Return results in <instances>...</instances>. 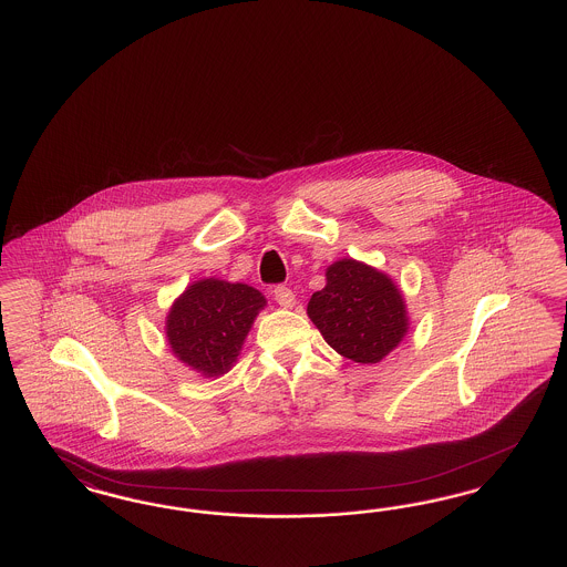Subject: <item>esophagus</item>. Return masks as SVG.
I'll use <instances>...</instances> for the list:
<instances>
[{
  "instance_id": "obj_1",
  "label": "esophagus",
  "mask_w": 567,
  "mask_h": 567,
  "mask_svg": "<svg viewBox=\"0 0 567 567\" xmlns=\"http://www.w3.org/2000/svg\"><path fill=\"white\" fill-rule=\"evenodd\" d=\"M274 299L282 306V308H291L293 303H296V293L289 289V287H285V285H278V287H274Z\"/></svg>"
}]
</instances>
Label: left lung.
I'll return each mask as SVG.
<instances>
[{"instance_id": "left-lung-1", "label": "left lung", "mask_w": 567, "mask_h": 567, "mask_svg": "<svg viewBox=\"0 0 567 567\" xmlns=\"http://www.w3.org/2000/svg\"><path fill=\"white\" fill-rule=\"evenodd\" d=\"M308 317L324 342L357 363H378L408 329L405 303L382 271L342 259L327 270V285L308 301Z\"/></svg>"}]
</instances>
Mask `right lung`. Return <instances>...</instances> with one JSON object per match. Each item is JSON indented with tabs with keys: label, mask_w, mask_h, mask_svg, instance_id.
Here are the masks:
<instances>
[{
	"label": "right lung",
	"mask_w": 567,
	"mask_h": 567,
	"mask_svg": "<svg viewBox=\"0 0 567 567\" xmlns=\"http://www.w3.org/2000/svg\"><path fill=\"white\" fill-rule=\"evenodd\" d=\"M266 297L248 285L199 280L167 315V340L174 354L204 377L225 374Z\"/></svg>",
	"instance_id": "1"
}]
</instances>
